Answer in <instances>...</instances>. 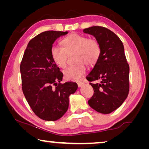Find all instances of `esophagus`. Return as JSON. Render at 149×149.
<instances>
[{
  "mask_svg": "<svg viewBox=\"0 0 149 149\" xmlns=\"http://www.w3.org/2000/svg\"><path fill=\"white\" fill-rule=\"evenodd\" d=\"M84 82H78L77 83V85H78V87H81L82 86V85H84Z\"/></svg>",
  "mask_w": 149,
  "mask_h": 149,
  "instance_id": "1",
  "label": "esophagus"
}]
</instances>
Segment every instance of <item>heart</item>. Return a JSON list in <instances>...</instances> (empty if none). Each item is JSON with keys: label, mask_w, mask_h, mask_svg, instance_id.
<instances>
[{"label": "heart", "mask_w": 149, "mask_h": 149, "mask_svg": "<svg viewBox=\"0 0 149 149\" xmlns=\"http://www.w3.org/2000/svg\"><path fill=\"white\" fill-rule=\"evenodd\" d=\"M63 48L53 47L51 49V56L54 62L60 68L66 66L68 55L75 54L76 65L69 67L64 72L67 80H79L86 72V64L92 66L97 62L101 52L100 43L94 39L77 33L68 35L62 39Z\"/></svg>", "instance_id": "1"}]
</instances>
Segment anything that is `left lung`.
<instances>
[{"mask_svg": "<svg viewBox=\"0 0 149 149\" xmlns=\"http://www.w3.org/2000/svg\"><path fill=\"white\" fill-rule=\"evenodd\" d=\"M93 35L101 47L100 57L89 74L94 94L88 101L93 109L107 114L119 108L127 97L130 90V66L122 42L114 32L104 27L93 26L84 29Z\"/></svg>", "mask_w": 149, "mask_h": 149, "instance_id": "8db88e82", "label": "left lung"}]
</instances>
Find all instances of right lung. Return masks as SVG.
Wrapping results in <instances>:
<instances>
[{
	"instance_id": "right-lung-1",
	"label": "right lung",
	"mask_w": 149,
	"mask_h": 149,
	"mask_svg": "<svg viewBox=\"0 0 149 149\" xmlns=\"http://www.w3.org/2000/svg\"><path fill=\"white\" fill-rule=\"evenodd\" d=\"M67 33L47 31L37 35L29 42L20 64L24 95L33 112L43 120L62 118L68 108L70 95L77 89L76 83L60 84L63 74L51 56L54 42Z\"/></svg>"
}]
</instances>
